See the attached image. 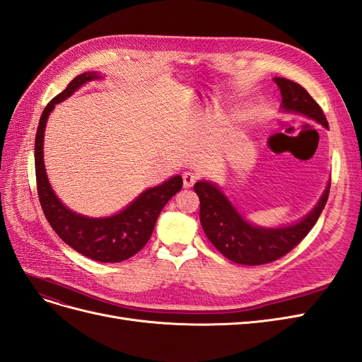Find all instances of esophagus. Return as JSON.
<instances>
[{
  "mask_svg": "<svg viewBox=\"0 0 362 362\" xmlns=\"http://www.w3.org/2000/svg\"><path fill=\"white\" fill-rule=\"evenodd\" d=\"M198 177H196L194 173L192 172H184L182 173V182H184V187H192V185L196 182Z\"/></svg>",
  "mask_w": 362,
  "mask_h": 362,
  "instance_id": "1",
  "label": "esophagus"
}]
</instances>
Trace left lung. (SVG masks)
I'll return each instance as SVG.
<instances>
[{"mask_svg": "<svg viewBox=\"0 0 362 362\" xmlns=\"http://www.w3.org/2000/svg\"><path fill=\"white\" fill-rule=\"evenodd\" d=\"M275 83L281 90L284 112L300 113L326 128L329 127L320 105L300 84L279 76H275ZM329 189L331 184H327L319 204L299 223L266 229L247 223L214 184L206 181L194 184L201 201L199 217L205 235L223 257L245 266L267 264L298 246L319 221L329 198Z\"/></svg>", "mask_w": 362, "mask_h": 362, "instance_id": "1", "label": "left lung"}]
</instances>
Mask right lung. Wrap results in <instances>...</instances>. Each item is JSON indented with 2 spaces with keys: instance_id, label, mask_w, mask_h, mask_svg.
<instances>
[{
  "instance_id": "add662e5",
  "label": "right lung",
  "mask_w": 362,
  "mask_h": 362,
  "mask_svg": "<svg viewBox=\"0 0 362 362\" xmlns=\"http://www.w3.org/2000/svg\"><path fill=\"white\" fill-rule=\"evenodd\" d=\"M93 78H100V76L93 72L76 75L66 89L52 98L40 116L35 141L37 196L47 221L64 243L90 259L119 262L136 255L148 243L163 206L175 193L182 189V178L177 175L154 189H148L124 211L112 217H84L72 213L59 201L51 190L45 166H43V131H45L47 119L54 105L66 100L78 87Z\"/></svg>"
}]
</instances>
